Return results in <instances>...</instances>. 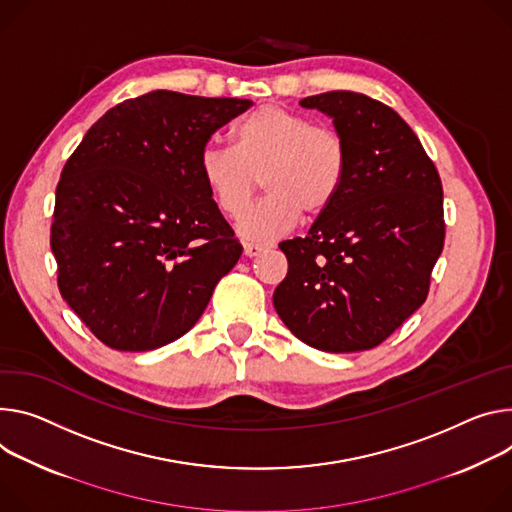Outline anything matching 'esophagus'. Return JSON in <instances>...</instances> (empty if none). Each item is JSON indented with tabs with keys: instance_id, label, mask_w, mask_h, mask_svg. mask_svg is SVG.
<instances>
[{
	"instance_id": "esophagus-1",
	"label": "esophagus",
	"mask_w": 512,
	"mask_h": 512,
	"mask_svg": "<svg viewBox=\"0 0 512 512\" xmlns=\"http://www.w3.org/2000/svg\"><path fill=\"white\" fill-rule=\"evenodd\" d=\"M243 251H245L247 257H257V255H261L265 251V247L259 245V243H245Z\"/></svg>"
}]
</instances>
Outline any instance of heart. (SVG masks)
Instances as JSON below:
<instances>
[{
  "label": "heart",
  "mask_w": 512,
  "mask_h": 512,
  "mask_svg": "<svg viewBox=\"0 0 512 512\" xmlns=\"http://www.w3.org/2000/svg\"><path fill=\"white\" fill-rule=\"evenodd\" d=\"M349 171L345 138L284 106H261L230 128V149L208 145L200 177L220 212L239 218L259 190L267 196L241 222V237L269 241L300 216L318 218L337 202Z\"/></svg>",
  "instance_id": "obj_1"
}]
</instances>
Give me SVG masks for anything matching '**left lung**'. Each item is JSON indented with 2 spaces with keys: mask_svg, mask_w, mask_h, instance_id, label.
I'll list each match as a JSON object with an SVG mask.
<instances>
[{
  "mask_svg": "<svg viewBox=\"0 0 512 512\" xmlns=\"http://www.w3.org/2000/svg\"><path fill=\"white\" fill-rule=\"evenodd\" d=\"M300 106L333 118L349 171L308 235L280 243L288 275L273 306L314 349H374L427 300L445 241L441 179L418 136L386 104L327 91Z\"/></svg>",
  "mask_w": 512,
  "mask_h": 512,
  "instance_id": "8db88e82",
  "label": "left lung"
}]
</instances>
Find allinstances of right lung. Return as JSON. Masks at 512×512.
Returning a JSON list of instances; mask_svg holds the SVG:
<instances>
[{"label": "right lung", "instance_id": "right-lung-1", "mask_svg": "<svg viewBox=\"0 0 512 512\" xmlns=\"http://www.w3.org/2000/svg\"><path fill=\"white\" fill-rule=\"evenodd\" d=\"M251 100L157 89L108 110L67 159L51 226L59 290L104 345L188 333L243 247L200 177L210 136Z\"/></svg>", "mask_w": 512, "mask_h": 512}]
</instances>
